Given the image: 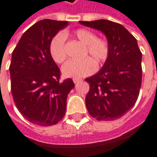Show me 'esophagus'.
I'll list each match as a JSON object with an SVG mask.
<instances>
[{
	"label": "esophagus",
	"instance_id": "1",
	"mask_svg": "<svg viewBox=\"0 0 157 157\" xmlns=\"http://www.w3.org/2000/svg\"><path fill=\"white\" fill-rule=\"evenodd\" d=\"M81 81H82V80H81V79H77V78H74L73 79V82H74V83H78V82H81Z\"/></svg>",
	"mask_w": 157,
	"mask_h": 157
}]
</instances>
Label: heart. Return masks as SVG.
<instances>
[{"mask_svg": "<svg viewBox=\"0 0 157 157\" xmlns=\"http://www.w3.org/2000/svg\"><path fill=\"white\" fill-rule=\"evenodd\" d=\"M75 37L85 46L83 57L80 62L69 61L62 68V75L65 77L81 78L94 73L96 65L105 62L109 54V44L106 39L97 38L94 32L85 29H79L74 32ZM66 36L63 33H58L50 41L49 53L52 59L56 63H62L67 58L65 48ZM94 61L95 62H94Z\"/></svg>", "mask_w": 157, "mask_h": 157, "instance_id": "1", "label": "heart"}]
</instances>
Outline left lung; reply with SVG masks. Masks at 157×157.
<instances>
[{
  "mask_svg": "<svg viewBox=\"0 0 157 157\" xmlns=\"http://www.w3.org/2000/svg\"><path fill=\"white\" fill-rule=\"evenodd\" d=\"M79 22L102 32L109 44L102 68L85 79L89 84L87 109L98 121L119 119L134 107L141 89L143 55L137 41L122 25L111 21Z\"/></svg>",
  "mask_w": 157,
  "mask_h": 157,
  "instance_id": "obj_1",
  "label": "left lung"
}]
</instances>
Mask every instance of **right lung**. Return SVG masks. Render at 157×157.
Returning a JSON list of instances; mask_svg holds the SVG:
<instances>
[{
	"mask_svg": "<svg viewBox=\"0 0 157 157\" xmlns=\"http://www.w3.org/2000/svg\"><path fill=\"white\" fill-rule=\"evenodd\" d=\"M68 21H37L21 37L9 67L15 106L30 122L51 126L65 116L67 97L75 87L72 79L60 82V68L49 53L53 37Z\"/></svg>",
	"mask_w": 157,
	"mask_h": 157,
	"instance_id": "add662e5",
	"label": "right lung"
}]
</instances>
